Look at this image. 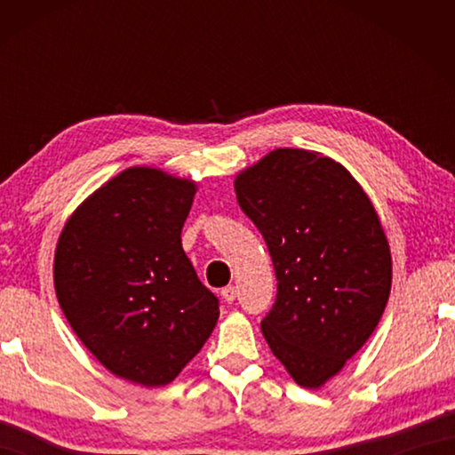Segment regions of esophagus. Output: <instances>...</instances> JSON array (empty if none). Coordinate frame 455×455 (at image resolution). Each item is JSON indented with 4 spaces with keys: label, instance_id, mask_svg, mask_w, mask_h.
I'll return each mask as SVG.
<instances>
[{
    "label": "esophagus",
    "instance_id": "1",
    "mask_svg": "<svg viewBox=\"0 0 455 455\" xmlns=\"http://www.w3.org/2000/svg\"><path fill=\"white\" fill-rule=\"evenodd\" d=\"M220 295H222V299H225L227 303H233L235 299H236V287H233V284H228V287H225L220 291Z\"/></svg>",
    "mask_w": 455,
    "mask_h": 455
}]
</instances>
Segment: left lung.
Instances as JSON below:
<instances>
[{
    "label": "left lung",
    "mask_w": 455,
    "mask_h": 455,
    "mask_svg": "<svg viewBox=\"0 0 455 455\" xmlns=\"http://www.w3.org/2000/svg\"><path fill=\"white\" fill-rule=\"evenodd\" d=\"M235 190L276 275L260 331L292 379L317 389L363 347L387 305L391 252L379 217L347 168L311 150L268 152Z\"/></svg>",
    "instance_id": "obj_1"
}]
</instances>
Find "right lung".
Returning <instances> with one entry per match:
<instances>
[{
    "label": "right lung",
    "instance_id": "right-lung-1",
    "mask_svg": "<svg viewBox=\"0 0 455 455\" xmlns=\"http://www.w3.org/2000/svg\"><path fill=\"white\" fill-rule=\"evenodd\" d=\"M195 192L158 168H126L58 238L53 287L68 323L108 371L144 387L171 383L219 319L180 241Z\"/></svg>",
    "mask_w": 455,
    "mask_h": 455
}]
</instances>
